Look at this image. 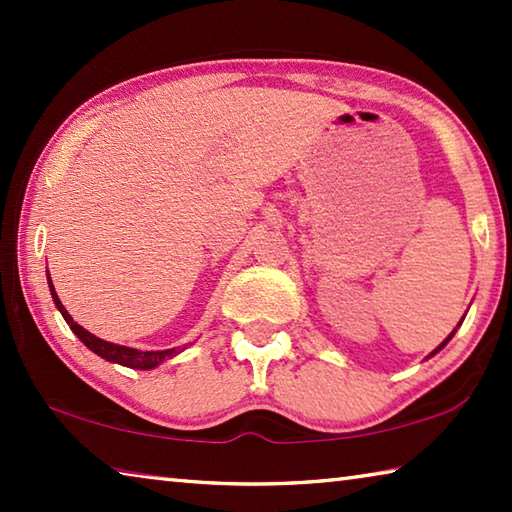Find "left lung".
<instances>
[{
  "label": "left lung",
  "mask_w": 512,
  "mask_h": 512,
  "mask_svg": "<svg viewBox=\"0 0 512 512\" xmlns=\"http://www.w3.org/2000/svg\"><path fill=\"white\" fill-rule=\"evenodd\" d=\"M458 325H461V323H458ZM454 332H456V329H454ZM454 332H452V334H449V336H447V339H445L443 343H440V345H438V348H436V350H433V352L429 354V357H433V354H436V352H440V350H443V348H445V345H447L449 341H452V336H454Z\"/></svg>",
  "instance_id": "left-lung-1"
}]
</instances>
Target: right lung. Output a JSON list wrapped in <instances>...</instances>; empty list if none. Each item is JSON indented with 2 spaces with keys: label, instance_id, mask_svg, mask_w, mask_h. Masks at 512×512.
Listing matches in <instances>:
<instances>
[{
  "label": "right lung",
  "instance_id": "1",
  "mask_svg": "<svg viewBox=\"0 0 512 512\" xmlns=\"http://www.w3.org/2000/svg\"><path fill=\"white\" fill-rule=\"evenodd\" d=\"M47 282H49V291H51V298H54V305L58 307L60 314L67 320V325L72 332L79 336L83 345H88V348L99 354L101 359L112 361V363H119V366H126V368H135V370H151L155 366H160L162 361H167L171 357H176L180 352L178 348H171V350H153V352H142V350H135V348H126V345H117V343H110V341H103L99 336L90 334L88 329H83L79 323H74V318L69 316V311L63 307V302H60L58 293L54 289V284H51V277L47 273ZM185 350V348H183Z\"/></svg>",
  "mask_w": 512,
  "mask_h": 512
}]
</instances>
